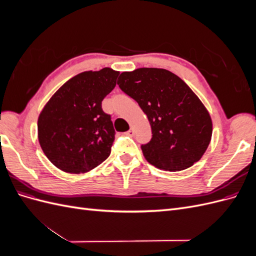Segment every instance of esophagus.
<instances>
[{"label": "esophagus", "instance_id": "34e87169", "mask_svg": "<svg viewBox=\"0 0 256 256\" xmlns=\"http://www.w3.org/2000/svg\"><path fill=\"white\" fill-rule=\"evenodd\" d=\"M126 134H127V136H132L134 134V130L132 128L129 129V130L127 131V132H126Z\"/></svg>", "mask_w": 256, "mask_h": 256}]
</instances>
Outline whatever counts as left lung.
Segmentation results:
<instances>
[{"label":"left lung","mask_w":256,"mask_h":256,"mask_svg":"<svg viewBox=\"0 0 256 256\" xmlns=\"http://www.w3.org/2000/svg\"><path fill=\"white\" fill-rule=\"evenodd\" d=\"M118 84L150 120L152 140L141 148L150 164L177 172L202 158L212 140V118L180 76L162 68H138L122 72Z\"/></svg>","instance_id":"8db88e82"}]
</instances>
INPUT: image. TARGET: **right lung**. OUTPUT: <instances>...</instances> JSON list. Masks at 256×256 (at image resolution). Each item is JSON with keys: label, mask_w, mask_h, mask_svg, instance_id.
Returning <instances> with one entry per match:
<instances>
[{"label": "right lung", "mask_w": 256, "mask_h": 256, "mask_svg": "<svg viewBox=\"0 0 256 256\" xmlns=\"http://www.w3.org/2000/svg\"><path fill=\"white\" fill-rule=\"evenodd\" d=\"M120 72L106 67L74 76L56 92L38 118V141L47 158L66 173L88 172L111 154L115 130L102 102Z\"/></svg>", "instance_id": "obj_1"}]
</instances>
